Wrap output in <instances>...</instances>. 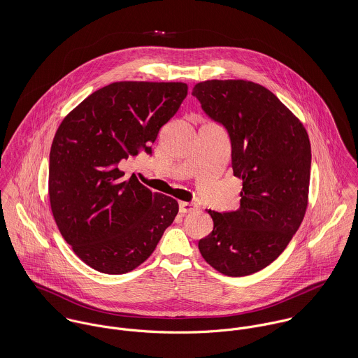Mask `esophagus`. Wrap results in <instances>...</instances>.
I'll return each instance as SVG.
<instances>
[{
  "mask_svg": "<svg viewBox=\"0 0 358 358\" xmlns=\"http://www.w3.org/2000/svg\"><path fill=\"white\" fill-rule=\"evenodd\" d=\"M199 206L193 203H185V201H180L179 203V212L180 213H190V212H194Z\"/></svg>",
  "mask_w": 358,
  "mask_h": 358,
  "instance_id": "esophagus-1",
  "label": "esophagus"
}]
</instances>
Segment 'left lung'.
Segmentation results:
<instances>
[{
  "label": "left lung",
  "instance_id": "obj_1",
  "mask_svg": "<svg viewBox=\"0 0 358 358\" xmlns=\"http://www.w3.org/2000/svg\"><path fill=\"white\" fill-rule=\"evenodd\" d=\"M231 142L234 176L243 179L240 208L208 210L213 230L199 250L229 277L274 262L299 229L308 199L311 149L303 124L267 88L245 80H208L192 92Z\"/></svg>",
  "mask_w": 358,
  "mask_h": 358
}]
</instances>
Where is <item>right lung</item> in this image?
Returning a JSON list of instances; mask_svg holds the SVG:
<instances>
[{"label": "right lung", "mask_w": 358, "mask_h": 358, "mask_svg": "<svg viewBox=\"0 0 358 358\" xmlns=\"http://www.w3.org/2000/svg\"><path fill=\"white\" fill-rule=\"evenodd\" d=\"M187 96L185 83L120 81L91 94L59 125L50 153V201L76 255L124 274L153 254L179 205L152 193L120 165L152 154L159 128Z\"/></svg>", "instance_id": "1"}]
</instances>
